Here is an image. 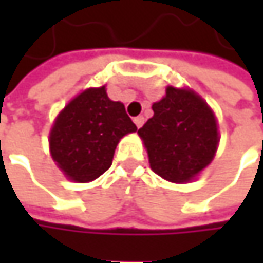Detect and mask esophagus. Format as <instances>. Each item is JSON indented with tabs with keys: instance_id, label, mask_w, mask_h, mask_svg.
I'll return each mask as SVG.
<instances>
[{
	"instance_id": "esophagus-1",
	"label": "esophagus",
	"mask_w": 263,
	"mask_h": 263,
	"mask_svg": "<svg viewBox=\"0 0 263 263\" xmlns=\"http://www.w3.org/2000/svg\"><path fill=\"white\" fill-rule=\"evenodd\" d=\"M134 123L137 125V128H141V126H143V123H144V117H143V116L135 117V119H134Z\"/></svg>"
}]
</instances>
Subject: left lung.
Listing matches in <instances>:
<instances>
[{
	"instance_id": "8db88e82",
	"label": "left lung",
	"mask_w": 263,
	"mask_h": 263,
	"mask_svg": "<svg viewBox=\"0 0 263 263\" xmlns=\"http://www.w3.org/2000/svg\"><path fill=\"white\" fill-rule=\"evenodd\" d=\"M152 109L154 117L138 129L152 171L172 183L190 181L216 152L213 112L195 92L174 86H167L166 96Z\"/></svg>"
}]
</instances>
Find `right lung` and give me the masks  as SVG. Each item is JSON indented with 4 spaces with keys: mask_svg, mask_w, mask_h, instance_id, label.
I'll use <instances>...</instances> for the list:
<instances>
[{
    "mask_svg": "<svg viewBox=\"0 0 263 263\" xmlns=\"http://www.w3.org/2000/svg\"><path fill=\"white\" fill-rule=\"evenodd\" d=\"M135 131L123 103L109 100L105 86L89 88L58 116L50 132L51 157L70 180L88 183L111 167L119 140Z\"/></svg>",
    "mask_w": 263,
    "mask_h": 263,
    "instance_id": "obj_1",
    "label": "right lung"
}]
</instances>
